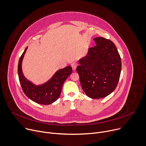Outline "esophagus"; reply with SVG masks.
Segmentation results:
<instances>
[{"mask_svg": "<svg viewBox=\"0 0 146 146\" xmlns=\"http://www.w3.org/2000/svg\"><path fill=\"white\" fill-rule=\"evenodd\" d=\"M71 66H72V68L73 69V70H75L77 66H78V63L77 62H73L72 64H71Z\"/></svg>", "mask_w": 146, "mask_h": 146, "instance_id": "esophagus-1", "label": "esophagus"}]
</instances>
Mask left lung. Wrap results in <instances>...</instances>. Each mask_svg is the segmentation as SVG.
<instances>
[{
  "mask_svg": "<svg viewBox=\"0 0 146 146\" xmlns=\"http://www.w3.org/2000/svg\"><path fill=\"white\" fill-rule=\"evenodd\" d=\"M96 45L79 61L76 71L86 94L99 99L111 94L117 87L121 70L120 54L110 40L100 37L93 39Z\"/></svg>",
  "mask_w": 146,
  "mask_h": 146,
  "instance_id": "1",
  "label": "left lung"
}]
</instances>
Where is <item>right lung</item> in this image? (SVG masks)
Returning <instances> with one entry per match:
<instances>
[{
  "mask_svg": "<svg viewBox=\"0 0 146 146\" xmlns=\"http://www.w3.org/2000/svg\"><path fill=\"white\" fill-rule=\"evenodd\" d=\"M27 49V47L20 57L18 66L19 80L22 90L29 99L37 104H51L59 98L64 81L72 72V67L69 66L58 70L48 82L36 86L25 78L22 71V62Z\"/></svg>",
  "mask_w": 146,
  "mask_h": 146,
  "instance_id": "obj_1",
  "label": "right lung"
}]
</instances>
